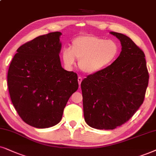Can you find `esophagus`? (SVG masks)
Here are the masks:
<instances>
[{
	"instance_id": "esophagus-1",
	"label": "esophagus",
	"mask_w": 156,
	"mask_h": 156,
	"mask_svg": "<svg viewBox=\"0 0 156 156\" xmlns=\"http://www.w3.org/2000/svg\"><path fill=\"white\" fill-rule=\"evenodd\" d=\"M82 81V78L80 77H78V85H79V88H80V83H81Z\"/></svg>"
}]
</instances>
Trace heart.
<instances>
[{"label":"heart","instance_id":"b5f03b06","mask_svg":"<svg viewBox=\"0 0 156 156\" xmlns=\"http://www.w3.org/2000/svg\"><path fill=\"white\" fill-rule=\"evenodd\" d=\"M118 55L119 46L114 41L84 34L73 39L70 47H64L61 58L67 68H72L77 59L80 70L84 73L92 75L111 65Z\"/></svg>","mask_w":156,"mask_h":156}]
</instances>
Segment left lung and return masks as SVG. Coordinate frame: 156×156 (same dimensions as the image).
Instances as JSON below:
<instances>
[{"label":"left lung","instance_id":"left-lung-1","mask_svg":"<svg viewBox=\"0 0 156 156\" xmlns=\"http://www.w3.org/2000/svg\"><path fill=\"white\" fill-rule=\"evenodd\" d=\"M109 33L120 41L119 56L80 84L85 121L98 129H114L127 122L143 104L148 85L144 52L126 35Z\"/></svg>","mask_w":156,"mask_h":156}]
</instances>
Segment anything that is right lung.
Masks as SVG:
<instances>
[{
    "instance_id": "1",
    "label": "right lung",
    "mask_w": 156,
    "mask_h": 156,
    "mask_svg": "<svg viewBox=\"0 0 156 156\" xmlns=\"http://www.w3.org/2000/svg\"><path fill=\"white\" fill-rule=\"evenodd\" d=\"M60 31L39 36L16 50L8 71L11 100L23 122L48 128L60 122L78 76L62 67Z\"/></svg>"
}]
</instances>
